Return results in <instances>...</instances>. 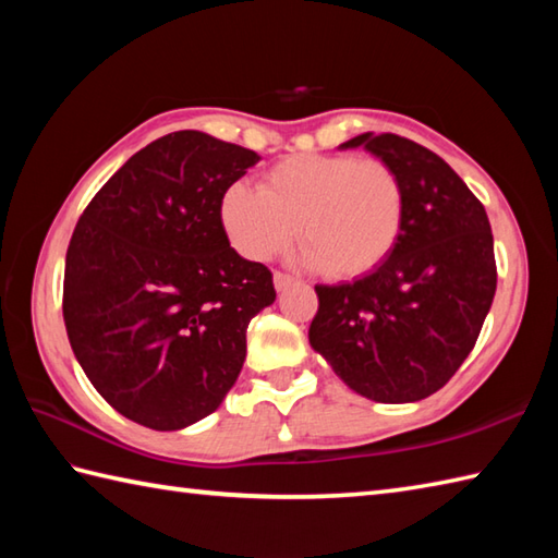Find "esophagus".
Listing matches in <instances>:
<instances>
[{
  "label": "esophagus",
  "mask_w": 558,
  "mask_h": 558,
  "mask_svg": "<svg viewBox=\"0 0 558 558\" xmlns=\"http://www.w3.org/2000/svg\"><path fill=\"white\" fill-rule=\"evenodd\" d=\"M292 282H294V278H292V276H288V272H280V270L272 272V286H276V290H278V292L288 290V288L292 286Z\"/></svg>",
  "instance_id": "obj_1"
}]
</instances>
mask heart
<instances>
[{
  "label": "heart",
  "instance_id": "1",
  "mask_svg": "<svg viewBox=\"0 0 558 558\" xmlns=\"http://www.w3.org/2000/svg\"><path fill=\"white\" fill-rule=\"evenodd\" d=\"M405 216L398 172L345 153L290 156L272 165L260 189L234 182L220 198V225L244 258L282 254L300 230L304 264L338 280L381 266L398 246Z\"/></svg>",
  "mask_w": 558,
  "mask_h": 558
}]
</instances>
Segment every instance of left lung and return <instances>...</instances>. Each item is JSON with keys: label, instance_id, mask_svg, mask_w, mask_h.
Listing matches in <instances>:
<instances>
[{"label": "left lung", "instance_id": "left-lung-1", "mask_svg": "<svg viewBox=\"0 0 558 558\" xmlns=\"http://www.w3.org/2000/svg\"><path fill=\"white\" fill-rule=\"evenodd\" d=\"M364 146L405 186V228L381 266L316 286L312 348L360 396L414 402L444 388L475 348L496 292L487 210L436 153L396 134L372 132Z\"/></svg>", "mask_w": 558, "mask_h": 558}]
</instances>
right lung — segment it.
<instances>
[{
  "instance_id": "right-lung-1",
  "label": "right lung",
  "mask_w": 558,
  "mask_h": 558,
  "mask_svg": "<svg viewBox=\"0 0 558 558\" xmlns=\"http://www.w3.org/2000/svg\"><path fill=\"white\" fill-rule=\"evenodd\" d=\"M254 150L174 132L129 158L83 210L64 268V324L81 369L126 420L174 432L216 412L246 357L272 276L230 246L225 189Z\"/></svg>"
}]
</instances>
